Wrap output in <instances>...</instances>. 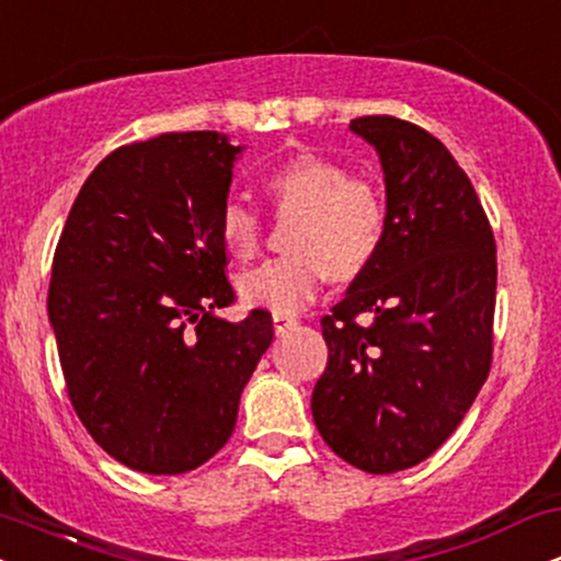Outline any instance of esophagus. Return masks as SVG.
Wrapping results in <instances>:
<instances>
[{
    "mask_svg": "<svg viewBox=\"0 0 561 561\" xmlns=\"http://www.w3.org/2000/svg\"><path fill=\"white\" fill-rule=\"evenodd\" d=\"M272 319H274V332H276V334H285V332L293 330L295 324H298V319L287 317V313H274Z\"/></svg>",
    "mask_w": 561,
    "mask_h": 561,
    "instance_id": "34e87169",
    "label": "esophagus"
}]
</instances>
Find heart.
I'll list each match as a JSON object with an SVG mask.
<instances>
[{
    "label": "heart",
    "mask_w": 561,
    "mask_h": 561,
    "mask_svg": "<svg viewBox=\"0 0 561 561\" xmlns=\"http://www.w3.org/2000/svg\"><path fill=\"white\" fill-rule=\"evenodd\" d=\"M263 190L279 214H298L289 250L240 276L250 306L295 317L319 295L327 274L358 276L371 266L388 231V208L364 179L343 163L300 152L263 176ZM218 237L234 259H253L261 244V216L242 199H227L218 214Z\"/></svg>",
    "instance_id": "1"
}]
</instances>
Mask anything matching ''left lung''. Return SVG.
I'll list each match as a JSON object with an SVG mask.
<instances>
[{
    "instance_id": "left-lung-1",
    "label": "left lung",
    "mask_w": 561,
    "mask_h": 561,
    "mask_svg": "<svg viewBox=\"0 0 561 561\" xmlns=\"http://www.w3.org/2000/svg\"><path fill=\"white\" fill-rule=\"evenodd\" d=\"M351 131L377 150L388 231L377 259L321 319L330 358L317 430L340 459L392 474L435 454L488 379L495 240L478 192L440 139L392 115ZM369 316V325H358Z\"/></svg>"
}]
</instances>
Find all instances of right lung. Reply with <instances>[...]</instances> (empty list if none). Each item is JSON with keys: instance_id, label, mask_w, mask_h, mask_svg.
<instances>
[{"instance_id": "right-lung-1", "label": "right lung", "mask_w": 561, "mask_h": 561, "mask_svg": "<svg viewBox=\"0 0 561 561\" xmlns=\"http://www.w3.org/2000/svg\"><path fill=\"white\" fill-rule=\"evenodd\" d=\"M242 147L216 131L113 150L83 182L53 261L49 324L76 414L96 446L147 474H182L234 433L272 313L237 324L218 214Z\"/></svg>"}]
</instances>
